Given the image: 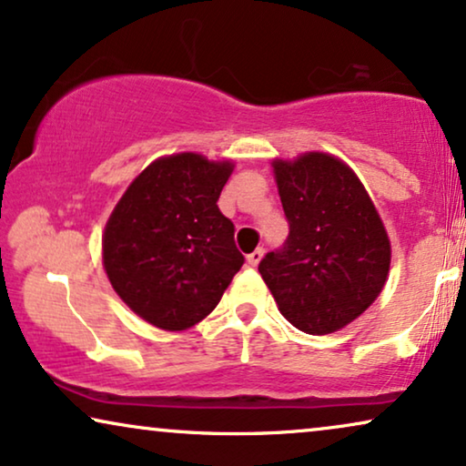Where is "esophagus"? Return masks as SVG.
Listing matches in <instances>:
<instances>
[{
	"mask_svg": "<svg viewBox=\"0 0 466 466\" xmlns=\"http://www.w3.org/2000/svg\"><path fill=\"white\" fill-rule=\"evenodd\" d=\"M262 258H264V249H262V247H258L256 251H251L249 256H247V262H249V266H253V268H256V266L262 262Z\"/></svg>",
	"mask_w": 466,
	"mask_h": 466,
	"instance_id": "obj_1",
	"label": "esophagus"
}]
</instances>
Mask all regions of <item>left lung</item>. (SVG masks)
I'll list each match as a JSON object with an SVG mask.
<instances>
[{
    "label": "left lung",
    "mask_w": 466,
    "mask_h": 466,
    "mask_svg": "<svg viewBox=\"0 0 466 466\" xmlns=\"http://www.w3.org/2000/svg\"><path fill=\"white\" fill-rule=\"evenodd\" d=\"M272 168L289 237L258 270L291 326L337 332L381 294L392 258L388 232L356 172L334 155L275 159Z\"/></svg>",
    "instance_id": "1"
}]
</instances>
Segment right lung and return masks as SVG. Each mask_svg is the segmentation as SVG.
<instances>
[{
	"instance_id": "obj_1",
	"label": "right lung",
	"mask_w": 466,
	"mask_h": 466,
	"mask_svg": "<svg viewBox=\"0 0 466 466\" xmlns=\"http://www.w3.org/2000/svg\"><path fill=\"white\" fill-rule=\"evenodd\" d=\"M232 161L177 153L147 166L108 217L102 259L132 311L161 330H187L219 305L245 258L221 215Z\"/></svg>"
}]
</instances>
